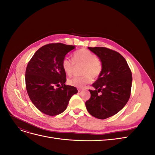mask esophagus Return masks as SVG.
Segmentation results:
<instances>
[{
  "mask_svg": "<svg viewBox=\"0 0 155 155\" xmlns=\"http://www.w3.org/2000/svg\"><path fill=\"white\" fill-rule=\"evenodd\" d=\"M78 92H80L81 91H82V89H81V88H78Z\"/></svg>",
  "mask_w": 155,
  "mask_h": 155,
  "instance_id": "obj_1",
  "label": "esophagus"
}]
</instances>
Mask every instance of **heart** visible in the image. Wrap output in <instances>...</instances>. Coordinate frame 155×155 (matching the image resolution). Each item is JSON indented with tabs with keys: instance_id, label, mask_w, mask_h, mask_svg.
Instances as JSON below:
<instances>
[{
	"instance_id": "b5f03b06",
	"label": "heart",
	"mask_w": 155,
	"mask_h": 155,
	"mask_svg": "<svg viewBox=\"0 0 155 155\" xmlns=\"http://www.w3.org/2000/svg\"><path fill=\"white\" fill-rule=\"evenodd\" d=\"M74 63L83 64L82 74L85 75L69 79L68 83L71 86L83 88L92 81V78H97L101 72L102 64L100 60L97 58L96 54L87 49L82 48L75 51L73 54V61L68 58H64L62 67L65 74L69 76L73 74Z\"/></svg>"
}]
</instances>
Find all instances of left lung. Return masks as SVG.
I'll list each match as a JSON object with an SVG mask.
<instances>
[{
  "label": "left lung",
  "mask_w": 155,
  "mask_h": 155,
  "mask_svg": "<svg viewBox=\"0 0 155 155\" xmlns=\"http://www.w3.org/2000/svg\"><path fill=\"white\" fill-rule=\"evenodd\" d=\"M99 58L102 70L89 90L91 98L85 102L88 112L98 119L114 116L127 103L132 85V73L126 60L118 52L105 47H88Z\"/></svg>",
  "instance_id": "1"
}]
</instances>
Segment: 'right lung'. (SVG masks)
I'll return each instance as SVG.
<instances>
[{"mask_svg": "<svg viewBox=\"0 0 155 155\" xmlns=\"http://www.w3.org/2000/svg\"><path fill=\"white\" fill-rule=\"evenodd\" d=\"M75 46L63 43L45 45L33 55L27 65L26 88L30 99L43 113L56 116L67 109L76 87L66 85V74L62 67L65 55Z\"/></svg>", "mask_w": 155, "mask_h": 155, "instance_id": "1", "label": "right lung"}]
</instances>
